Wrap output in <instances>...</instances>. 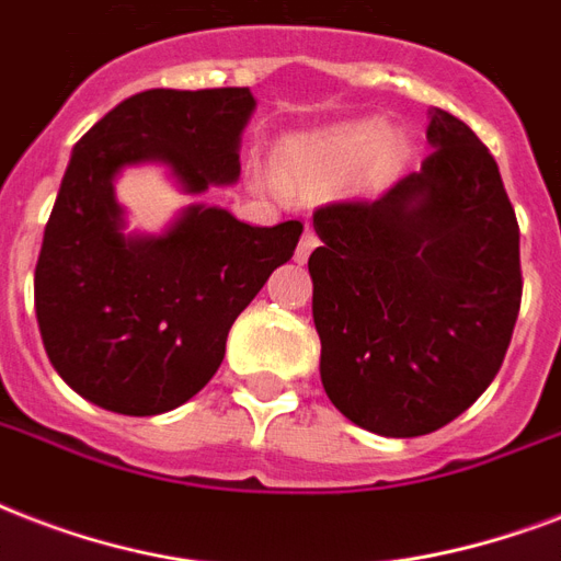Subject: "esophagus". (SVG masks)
<instances>
[{"label":"esophagus","instance_id":"esophagus-1","mask_svg":"<svg viewBox=\"0 0 561 561\" xmlns=\"http://www.w3.org/2000/svg\"><path fill=\"white\" fill-rule=\"evenodd\" d=\"M316 245H319V237H316V231H312V228H307V231L301 233V242H298V249H295V260H298V263H304V260L310 257Z\"/></svg>","mask_w":561,"mask_h":561}]
</instances>
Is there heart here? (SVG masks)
<instances>
[{
	"label": "heart",
	"mask_w": 561,
	"mask_h": 561,
	"mask_svg": "<svg viewBox=\"0 0 561 561\" xmlns=\"http://www.w3.org/2000/svg\"><path fill=\"white\" fill-rule=\"evenodd\" d=\"M398 154H401L398 140L386 137L383 125L371 119L298 134L280 149L286 181L304 193H324L354 175L359 167H366L371 158L380 169H389Z\"/></svg>",
	"instance_id": "1"
}]
</instances>
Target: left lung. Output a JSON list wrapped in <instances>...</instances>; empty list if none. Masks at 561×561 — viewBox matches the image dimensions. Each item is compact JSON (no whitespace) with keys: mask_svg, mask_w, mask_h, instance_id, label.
<instances>
[{"mask_svg":"<svg viewBox=\"0 0 561 561\" xmlns=\"http://www.w3.org/2000/svg\"><path fill=\"white\" fill-rule=\"evenodd\" d=\"M419 172L380 198L316 207L310 254L321 383L380 436L445 427L501 371L520 310L518 219L492 151L430 111Z\"/></svg>","mask_w":561,"mask_h":561,"instance_id":"8db88e82","label":"left lung"}]
</instances>
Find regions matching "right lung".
Wrapping results in <instances>:
<instances>
[{
    "instance_id": "right-lung-1",
    "label": "right lung",
    "mask_w": 561,
    "mask_h": 561,
    "mask_svg": "<svg viewBox=\"0 0 561 561\" xmlns=\"http://www.w3.org/2000/svg\"><path fill=\"white\" fill-rule=\"evenodd\" d=\"M249 87L146 90L78 140L34 268V307L51 366L81 398L160 415L202 392L228 330L295 254L301 221L251 228L193 204L163 237H125L114 178L163 160L186 193L240 178Z\"/></svg>"
}]
</instances>
